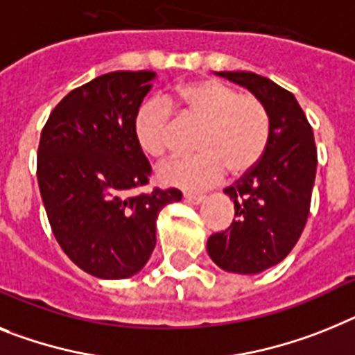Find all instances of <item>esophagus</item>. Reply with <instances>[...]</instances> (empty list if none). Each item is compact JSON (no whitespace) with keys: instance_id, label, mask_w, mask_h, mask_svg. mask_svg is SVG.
Wrapping results in <instances>:
<instances>
[{"instance_id":"1","label":"esophagus","mask_w":355,"mask_h":355,"mask_svg":"<svg viewBox=\"0 0 355 355\" xmlns=\"http://www.w3.org/2000/svg\"><path fill=\"white\" fill-rule=\"evenodd\" d=\"M184 198H186L189 204H200L204 200V195H196V193H184Z\"/></svg>"}]
</instances>
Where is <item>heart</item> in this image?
<instances>
[{
    "label": "heart",
    "instance_id": "1",
    "mask_svg": "<svg viewBox=\"0 0 355 355\" xmlns=\"http://www.w3.org/2000/svg\"><path fill=\"white\" fill-rule=\"evenodd\" d=\"M202 124L195 155L162 164L159 178L184 189H204L223 177L225 169L238 177L263 157L270 139V115L260 97L240 94L222 81L180 85L168 99H150L137 110L133 130L137 142L151 157H166L175 148L178 121Z\"/></svg>",
    "mask_w": 355,
    "mask_h": 355
}]
</instances>
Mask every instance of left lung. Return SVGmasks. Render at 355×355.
<instances>
[{
	"label": "left lung",
	"instance_id": "1",
	"mask_svg": "<svg viewBox=\"0 0 355 355\" xmlns=\"http://www.w3.org/2000/svg\"><path fill=\"white\" fill-rule=\"evenodd\" d=\"M218 76L251 90L270 115V139L261 160L223 189L234 202L236 220L207 240V252L220 269L256 274L285 260L302 236L318 150L311 122L291 92L252 71Z\"/></svg>",
	"mask_w": 355,
	"mask_h": 355
}]
</instances>
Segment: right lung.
Wrapping results in <instances>:
<instances>
[{
	"label": "right lung",
	"instance_id": "add662e5",
	"mask_svg": "<svg viewBox=\"0 0 355 355\" xmlns=\"http://www.w3.org/2000/svg\"><path fill=\"white\" fill-rule=\"evenodd\" d=\"M153 71H110L52 110L37 148V184L52 233L73 263L104 279L130 278L150 260L155 222L182 193L153 187L133 122Z\"/></svg>",
	"mask_w": 355,
	"mask_h": 355
}]
</instances>
